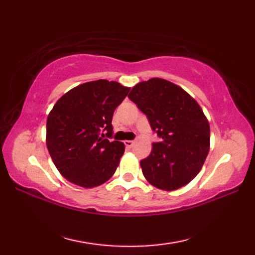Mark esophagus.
Returning <instances> with one entry per match:
<instances>
[{
    "label": "esophagus",
    "mask_w": 255,
    "mask_h": 255,
    "mask_svg": "<svg viewBox=\"0 0 255 255\" xmlns=\"http://www.w3.org/2000/svg\"><path fill=\"white\" fill-rule=\"evenodd\" d=\"M124 143H125V145H126L127 148H131L132 145L134 144V142L132 141V140H125Z\"/></svg>",
    "instance_id": "esophagus-1"
}]
</instances>
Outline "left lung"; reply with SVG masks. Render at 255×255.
<instances>
[{"instance_id":"obj_1","label":"left lung","mask_w":255,"mask_h":255,"mask_svg":"<svg viewBox=\"0 0 255 255\" xmlns=\"http://www.w3.org/2000/svg\"><path fill=\"white\" fill-rule=\"evenodd\" d=\"M162 139L140 161L147 181L175 191L196 176L209 152L210 129L198 103L180 86L153 78L136 84L128 95Z\"/></svg>"}]
</instances>
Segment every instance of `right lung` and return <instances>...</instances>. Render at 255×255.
<instances>
[{"label": "right lung", "mask_w": 255, "mask_h": 255, "mask_svg": "<svg viewBox=\"0 0 255 255\" xmlns=\"http://www.w3.org/2000/svg\"><path fill=\"white\" fill-rule=\"evenodd\" d=\"M129 90L114 81L97 80L75 86L57 101L47 118L46 143L69 182L92 188L115 173L125 144L104 137L112 138L113 114Z\"/></svg>", "instance_id": "1"}]
</instances>
